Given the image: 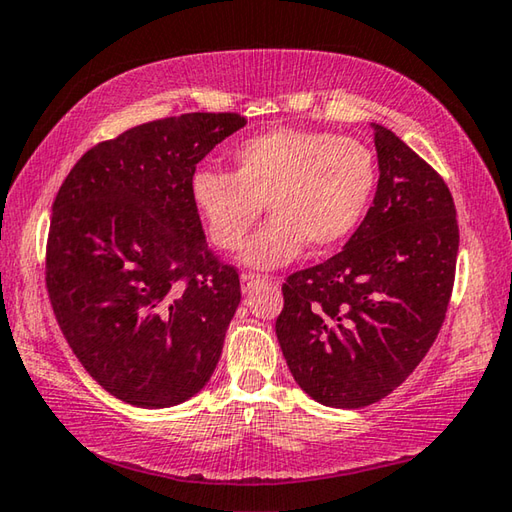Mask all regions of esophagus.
I'll return each mask as SVG.
<instances>
[{"label": "esophagus", "instance_id": "34e87169", "mask_svg": "<svg viewBox=\"0 0 512 512\" xmlns=\"http://www.w3.org/2000/svg\"><path fill=\"white\" fill-rule=\"evenodd\" d=\"M257 282H273V277H264V275H255V273H241V288H244V291H250V286H255Z\"/></svg>", "mask_w": 512, "mask_h": 512}]
</instances>
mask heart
I'll use <instances>...</instances> for the list:
<instances>
[{"instance_id":"1","label":"heart","mask_w":512,"mask_h":512,"mask_svg":"<svg viewBox=\"0 0 512 512\" xmlns=\"http://www.w3.org/2000/svg\"><path fill=\"white\" fill-rule=\"evenodd\" d=\"M235 172L199 167L190 192L212 244L235 253L264 206L273 219L250 239L244 259L271 268L306 241L329 250L360 226L376 190V156L356 138L309 129H271L232 150Z\"/></svg>"}]
</instances>
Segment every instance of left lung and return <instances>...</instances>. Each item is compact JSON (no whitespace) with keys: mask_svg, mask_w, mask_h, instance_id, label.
I'll return each instance as SVG.
<instances>
[{"mask_svg":"<svg viewBox=\"0 0 512 512\" xmlns=\"http://www.w3.org/2000/svg\"><path fill=\"white\" fill-rule=\"evenodd\" d=\"M374 141V206L338 255L286 277L275 320L295 383L340 410L380 401L418 367L457 271V208L441 174L385 127Z\"/></svg>","mask_w":512,"mask_h":512,"instance_id":"8db88e82","label":"left lung"}]
</instances>
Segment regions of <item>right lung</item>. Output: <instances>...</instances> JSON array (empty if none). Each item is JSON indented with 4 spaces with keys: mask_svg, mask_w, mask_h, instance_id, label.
<instances>
[{
    "mask_svg": "<svg viewBox=\"0 0 512 512\" xmlns=\"http://www.w3.org/2000/svg\"><path fill=\"white\" fill-rule=\"evenodd\" d=\"M244 125L235 111L136 125L82 154L55 194V320L89 376L129 405H179L217 367L241 286L208 246L190 181Z\"/></svg>",
    "mask_w": 512,
    "mask_h": 512,
    "instance_id": "right-lung-1",
    "label": "right lung"
}]
</instances>
